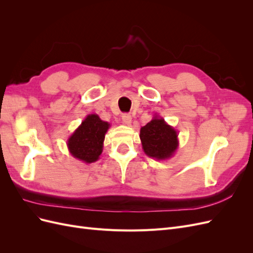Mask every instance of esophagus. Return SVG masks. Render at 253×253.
<instances>
[{
	"label": "esophagus",
	"instance_id": "34e87169",
	"mask_svg": "<svg viewBox=\"0 0 253 253\" xmlns=\"http://www.w3.org/2000/svg\"><path fill=\"white\" fill-rule=\"evenodd\" d=\"M122 122H124L125 125H131V122H132V117H131V115H128V114H124L122 115Z\"/></svg>",
	"mask_w": 253,
	"mask_h": 253
}]
</instances>
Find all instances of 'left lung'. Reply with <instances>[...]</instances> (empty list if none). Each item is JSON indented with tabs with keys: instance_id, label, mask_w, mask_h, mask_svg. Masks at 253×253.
<instances>
[{
	"instance_id": "1",
	"label": "left lung",
	"mask_w": 253,
	"mask_h": 253,
	"mask_svg": "<svg viewBox=\"0 0 253 253\" xmlns=\"http://www.w3.org/2000/svg\"><path fill=\"white\" fill-rule=\"evenodd\" d=\"M139 137L145 155L157 160L171 158L179 145L176 129L156 114L140 128Z\"/></svg>"
}]
</instances>
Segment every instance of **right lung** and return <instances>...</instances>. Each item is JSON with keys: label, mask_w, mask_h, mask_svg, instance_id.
<instances>
[{"label": "right lung", "mask_w": 253, "mask_h": 253, "mask_svg": "<svg viewBox=\"0 0 253 253\" xmlns=\"http://www.w3.org/2000/svg\"><path fill=\"white\" fill-rule=\"evenodd\" d=\"M111 125L100 119L97 114H89L75 132L68 137L67 149L78 160L91 164L100 157L105 134Z\"/></svg>", "instance_id": "obj_1"}]
</instances>
